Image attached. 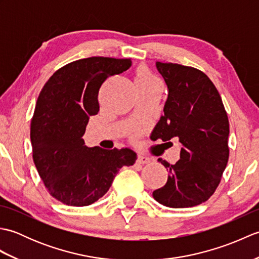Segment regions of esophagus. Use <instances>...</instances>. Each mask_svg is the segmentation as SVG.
<instances>
[{
	"label": "esophagus",
	"instance_id": "esophagus-1",
	"mask_svg": "<svg viewBox=\"0 0 259 259\" xmlns=\"http://www.w3.org/2000/svg\"><path fill=\"white\" fill-rule=\"evenodd\" d=\"M152 159L147 157V156H144V155H138V158H137V162L138 163H141V164H145V163H149L151 162Z\"/></svg>",
	"mask_w": 259,
	"mask_h": 259
}]
</instances>
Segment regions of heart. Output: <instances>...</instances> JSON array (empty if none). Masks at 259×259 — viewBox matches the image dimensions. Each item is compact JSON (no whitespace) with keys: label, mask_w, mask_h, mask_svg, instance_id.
<instances>
[{"label":"heart","mask_w":259,"mask_h":259,"mask_svg":"<svg viewBox=\"0 0 259 259\" xmlns=\"http://www.w3.org/2000/svg\"><path fill=\"white\" fill-rule=\"evenodd\" d=\"M135 80H136V84L138 88L147 87L158 82V79L146 67H140L138 70H137Z\"/></svg>","instance_id":"obj_1"}]
</instances>
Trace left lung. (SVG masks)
Instances as JSON below:
<instances>
[{
	"instance_id": "1",
	"label": "left lung",
	"mask_w": 259,
	"mask_h": 259,
	"mask_svg": "<svg viewBox=\"0 0 259 259\" xmlns=\"http://www.w3.org/2000/svg\"><path fill=\"white\" fill-rule=\"evenodd\" d=\"M156 65L168 87V98L152 135L166 144L178 140L181 150L175 164L158 159L169 176L152 196L167 207H194L211 197L227 166V112L216 87L202 71L177 63Z\"/></svg>"
}]
</instances>
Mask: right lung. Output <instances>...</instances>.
Masks as SVG:
<instances>
[{
    "instance_id": "add662e5",
    "label": "right lung",
    "mask_w": 259,
    "mask_h": 259,
    "mask_svg": "<svg viewBox=\"0 0 259 259\" xmlns=\"http://www.w3.org/2000/svg\"><path fill=\"white\" fill-rule=\"evenodd\" d=\"M131 63L103 57L76 60L56 71L40 92L31 121L33 161L49 194L64 205H91L109 190L120 168L136 162L129 148H89L82 139L90 115L99 112L100 87Z\"/></svg>"
}]
</instances>
